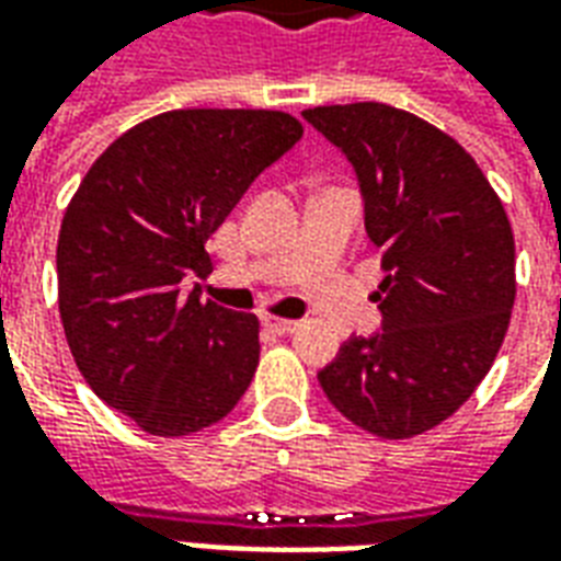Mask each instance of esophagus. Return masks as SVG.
<instances>
[{
    "mask_svg": "<svg viewBox=\"0 0 561 561\" xmlns=\"http://www.w3.org/2000/svg\"><path fill=\"white\" fill-rule=\"evenodd\" d=\"M264 328L279 333V336H288L294 330L300 328V321H291V318H276V316H264Z\"/></svg>",
    "mask_w": 561,
    "mask_h": 561,
    "instance_id": "34e87169",
    "label": "esophagus"
}]
</instances>
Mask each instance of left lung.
Here are the masks:
<instances>
[{
  "mask_svg": "<svg viewBox=\"0 0 561 561\" xmlns=\"http://www.w3.org/2000/svg\"><path fill=\"white\" fill-rule=\"evenodd\" d=\"M352 161L385 279L381 330L352 336L318 381L378 438L433 430L469 400L511 321L514 231L502 201L457 140L378 102L304 111Z\"/></svg>",
  "mask_w": 561,
  "mask_h": 561,
  "instance_id": "left-lung-1",
  "label": "left lung"
}]
</instances>
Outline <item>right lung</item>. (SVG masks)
<instances>
[{"instance_id": "obj_1", "label": "right lung", "mask_w": 561, "mask_h": 561, "mask_svg": "<svg viewBox=\"0 0 561 561\" xmlns=\"http://www.w3.org/2000/svg\"><path fill=\"white\" fill-rule=\"evenodd\" d=\"M304 138L282 111H168L104 149L56 245L59 318L80 376L149 435L221 421L257 369V318L183 294L245 188Z\"/></svg>"}]
</instances>
